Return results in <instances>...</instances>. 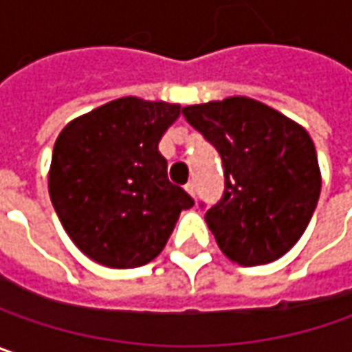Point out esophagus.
<instances>
[{
    "mask_svg": "<svg viewBox=\"0 0 352 352\" xmlns=\"http://www.w3.org/2000/svg\"><path fill=\"white\" fill-rule=\"evenodd\" d=\"M185 191L195 199V185H193V183H187V185H185Z\"/></svg>",
    "mask_w": 352,
    "mask_h": 352,
    "instance_id": "esophagus-1",
    "label": "esophagus"
}]
</instances>
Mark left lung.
I'll return each mask as SVG.
<instances>
[{"instance_id":"left-lung-1","label":"left lung","mask_w":352,"mask_h":352,"mask_svg":"<svg viewBox=\"0 0 352 352\" xmlns=\"http://www.w3.org/2000/svg\"><path fill=\"white\" fill-rule=\"evenodd\" d=\"M183 115L223 161L225 193L205 213L223 255L241 267L283 257L305 233L320 195L311 135L243 95L187 105Z\"/></svg>"}]
</instances>
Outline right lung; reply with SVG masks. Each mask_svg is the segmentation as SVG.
<instances>
[{"mask_svg":"<svg viewBox=\"0 0 352 352\" xmlns=\"http://www.w3.org/2000/svg\"><path fill=\"white\" fill-rule=\"evenodd\" d=\"M179 103L113 99L69 121L53 145L47 187L75 247L111 269L147 265L193 199L167 179L159 141Z\"/></svg>","mask_w":352,"mask_h":352,"instance_id":"obj_1","label":"right lung"}]
</instances>
